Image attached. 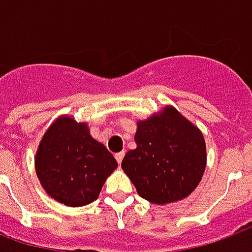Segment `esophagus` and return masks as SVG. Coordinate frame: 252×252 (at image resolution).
<instances>
[{
  "label": "esophagus",
  "instance_id": "esophagus-1",
  "mask_svg": "<svg viewBox=\"0 0 252 252\" xmlns=\"http://www.w3.org/2000/svg\"><path fill=\"white\" fill-rule=\"evenodd\" d=\"M124 156H125V152H119V153L115 154V159H117V162H118V164H121V162H122Z\"/></svg>",
  "mask_w": 252,
  "mask_h": 252
}]
</instances>
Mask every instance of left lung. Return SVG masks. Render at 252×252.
<instances>
[{"mask_svg": "<svg viewBox=\"0 0 252 252\" xmlns=\"http://www.w3.org/2000/svg\"><path fill=\"white\" fill-rule=\"evenodd\" d=\"M137 148L122 169L142 199L154 204L177 201L192 193L205 169V142L197 127L173 107L138 122Z\"/></svg>", "mask_w": 252, "mask_h": 252, "instance_id": "8db88e82", "label": "left lung"}]
</instances>
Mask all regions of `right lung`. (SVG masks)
Returning <instances> with one entry per match:
<instances>
[{"label": "right lung", "mask_w": 252, "mask_h": 252, "mask_svg": "<svg viewBox=\"0 0 252 252\" xmlns=\"http://www.w3.org/2000/svg\"><path fill=\"white\" fill-rule=\"evenodd\" d=\"M117 166L113 154L90 135L87 125L67 117L47 130L36 154L43 188L68 207L93 203Z\"/></svg>", "instance_id": "1"}]
</instances>
